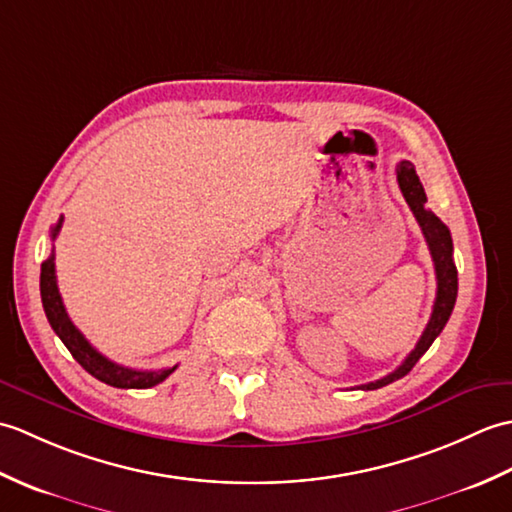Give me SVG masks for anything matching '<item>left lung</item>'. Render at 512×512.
<instances>
[{
    "label": "left lung",
    "instance_id": "8db88e82",
    "mask_svg": "<svg viewBox=\"0 0 512 512\" xmlns=\"http://www.w3.org/2000/svg\"><path fill=\"white\" fill-rule=\"evenodd\" d=\"M396 178H398V187L402 195H405L409 209L413 211V215H416V220L422 228V235L429 244L433 266H436L438 290H436V301H433L431 319L427 323V328H424L420 341L411 350V354L402 361V365L394 369V372L383 376L380 380H374V383L361 385V389H378L394 383V380L402 376H407L411 372V367L420 361V356L429 350L431 343L436 341V336L444 330V325H447L453 312L455 299H458V268L453 264V242H451V233L447 224H442L440 217L424 206L427 204V193H424L418 173L409 160L400 162L396 169Z\"/></svg>",
    "mask_w": 512,
    "mask_h": 512
}]
</instances>
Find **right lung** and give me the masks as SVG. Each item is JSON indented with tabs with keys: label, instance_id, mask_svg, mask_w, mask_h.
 I'll return each mask as SVG.
<instances>
[{
	"label": "right lung",
	"instance_id": "obj_1",
	"mask_svg": "<svg viewBox=\"0 0 512 512\" xmlns=\"http://www.w3.org/2000/svg\"><path fill=\"white\" fill-rule=\"evenodd\" d=\"M63 224V215L59 217V222L52 226L50 237L54 239L61 231ZM41 303L43 310H46V317L52 325L54 334L59 336L63 345L68 347L70 354L76 358L85 372L92 374L94 378H99L101 383L112 385L118 389H149L158 383H162L169 374L176 372V367H167V369H158V372H149V369H132V367H123L116 365L110 358H105L101 352H96L90 345V341L76 330V325L70 321L68 312H65L63 299L59 295V286H57V273H54V246L52 253L41 264Z\"/></svg>",
	"mask_w": 512,
	"mask_h": 512
}]
</instances>
